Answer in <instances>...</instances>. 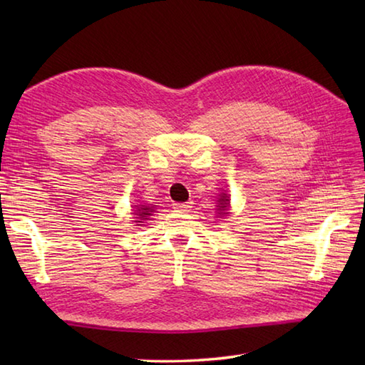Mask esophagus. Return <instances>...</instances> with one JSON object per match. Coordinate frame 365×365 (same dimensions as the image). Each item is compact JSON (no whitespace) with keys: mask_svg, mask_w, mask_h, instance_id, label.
I'll return each mask as SVG.
<instances>
[{"mask_svg":"<svg viewBox=\"0 0 365 365\" xmlns=\"http://www.w3.org/2000/svg\"><path fill=\"white\" fill-rule=\"evenodd\" d=\"M175 210H188V208H191L192 207V202H182V204H174L173 205Z\"/></svg>","mask_w":365,"mask_h":365,"instance_id":"esophagus-1","label":"esophagus"}]
</instances>
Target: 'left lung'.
Returning <instances> with one entry per match:
<instances>
[{
  "mask_svg": "<svg viewBox=\"0 0 365 365\" xmlns=\"http://www.w3.org/2000/svg\"><path fill=\"white\" fill-rule=\"evenodd\" d=\"M218 202H220V208H218V210H220V215L222 213V215H226V212H227V208H229V197L227 196H221V199L218 200Z\"/></svg>",
  "mask_w": 365,
  "mask_h": 365,
  "instance_id": "8db88e82",
  "label": "left lung"
}]
</instances>
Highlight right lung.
I'll use <instances>...</instances> for the list:
<instances>
[{
    "mask_svg": "<svg viewBox=\"0 0 365 365\" xmlns=\"http://www.w3.org/2000/svg\"><path fill=\"white\" fill-rule=\"evenodd\" d=\"M150 212H152V208L145 207V205L138 207V213H139V218H141V220H149V218H147V216H150Z\"/></svg>",
    "mask_w": 365,
    "mask_h": 365,
    "instance_id": "right-lung-1",
    "label": "right lung"
}]
</instances>
